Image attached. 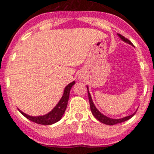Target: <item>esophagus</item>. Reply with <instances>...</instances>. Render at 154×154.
<instances>
[{
    "label": "esophagus",
    "instance_id": "1",
    "mask_svg": "<svg viewBox=\"0 0 154 154\" xmlns=\"http://www.w3.org/2000/svg\"><path fill=\"white\" fill-rule=\"evenodd\" d=\"M79 79H80L81 81H83V77H82V76H81V77H79Z\"/></svg>",
    "mask_w": 154,
    "mask_h": 154
}]
</instances>
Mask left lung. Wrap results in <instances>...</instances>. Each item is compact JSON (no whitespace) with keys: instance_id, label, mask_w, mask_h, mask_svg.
Here are the masks:
<instances>
[{"instance_id":"8db88e82","label":"left lung","mask_w":154,"mask_h":154,"mask_svg":"<svg viewBox=\"0 0 154 154\" xmlns=\"http://www.w3.org/2000/svg\"><path fill=\"white\" fill-rule=\"evenodd\" d=\"M118 35H119V38H121L123 41H125V43L130 44V45H133L132 43H131L128 38H126L125 37H124L123 35H119V34H118ZM87 90H88V87H87ZM88 91V99H89V102H90V107H91V113H92V115L94 116V117H95L97 119H98L100 122L103 123V124H106V125H114L119 124V123L125 122V121H126V120H128V119H130L131 117H133L134 115L135 114V113H134L133 115H130V116H126V117H124V118H121V119H111V118H109V117H107V116H104L103 114H101L99 110H97V107L95 106L93 101H92L90 93H89V91Z\"/></svg>"}]
</instances>
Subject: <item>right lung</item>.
<instances>
[{
    "instance_id": "right-lung-1",
    "label": "right lung",
    "mask_w": 154,
    "mask_h": 154,
    "mask_svg": "<svg viewBox=\"0 0 154 154\" xmlns=\"http://www.w3.org/2000/svg\"><path fill=\"white\" fill-rule=\"evenodd\" d=\"M74 84H75V82H72L69 83L67 87H65L63 95V97L61 98V100L57 104V106L54 107L49 113L46 114L44 116H36L35 117V116H28V115H26L24 112H22L21 110H20V112L28 119L31 120L33 122L36 123V124H39V125H53L54 123L57 122L63 117L64 112L66 110V108H67V101H68V99H69L70 90Z\"/></svg>"
}]
</instances>
